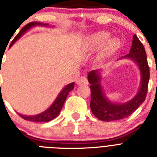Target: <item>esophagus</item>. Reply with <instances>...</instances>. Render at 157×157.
Masks as SVG:
<instances>
[{
  "label": "esophagus",
  "instance_id": "obj_1",
  "mask_svg": "<svg viewBox=\"0 0 157 157\" xmlns=\"http://www.w3.org/2000/svg\"><path fill=\"white\" fill-rule=\"evenodd\" d=\"M76 84L78 86H86V85H88V81L85 76H80L78 80L76 81Z\"/></svg>",
  "mask_w": 157,
  "mask_h": 157
}]
</instances>
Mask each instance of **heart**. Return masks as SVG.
Listing matches in <instances>:
<instances>
[{
	"instance_id": "1",
	"label": "heart",
	"mask_w": 157,
	"mask_h": 157,
	"mask_svg": "<svg viewBox=\"0 0 157 157\" xmlns=\"http://www.w3.org/2000/svg\"><path fill=\"white\" fill-rule=\"evenodd\" d=\"M109 33L106 32H99L95 34H94L90 37V45L91 48L95 49V48L100 47L103 45L109 38ZM120 42L117 39H111L107 42L105 45L104 50H103V54L104 55H108L112 54L119 47Z\"/></svg>"
}]
</instances>
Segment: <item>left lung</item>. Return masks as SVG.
Listing matches in <instances>:
<instances>
[{
  "mask_svg": "<svg viewBox=\"0 0 157 157\" xmlns=\"http://www.w3.org/2000/svg\"><path fill=\"white\" fill-rule=\"evenodd\" d=\"M135 61L141 71V86L137 95L125 103H113L110 102L103 92L100 84V76L97 70L89 72L88 81L90 84V109L98 119L103 121H112L126 118L144 103L146 98L150 77L147 59L144 45L136 35L133 36V42L129 54L125 55Z\"/></svg>",
  "mask_w": 157,
  "mask_h": 157,
  "instance_id": "8db88e82",
  "label": "left lung"
}]
</instances>
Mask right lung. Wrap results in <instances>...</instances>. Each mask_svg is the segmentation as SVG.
<instances>
[{
	"instance_id": "obj_1",
	"label": "right lung",
	"mask_w": 157,
	"mask_h": 157,
	"mask_svg": "<svg viewBox=\"0 0 157 157\" xmlns=\"http://www.w3.org/2000/svg\"><path fill=\"white\" fill-rule=\"evenodd\" d=\"M36 25H47V24H41L40 23H36V22H32V23H28L27 25L24 26L22 29L20 30V32L16 35V36L13 38V40H12L10 45H13V43L15 42L16 40H18V38L20 37L21 36L23 35V33H25L26 31H28L29 28H31L33 26ZM74 88V83H71L67 85V86H65L63 90L60 92V94H59V96L57 97V98L55 99V101L54 102L51 107L50 108H48L46 111H45L42 113H40L39 115H36V116H32V117H28V116H23V115H20L22 118H23L26 121H30L33 122H47L50 121L51 120L54 119L55 117H58V115L59 114V112L61 111L62 107L63 106L64 102L66 100L67 96L68 94V93L70 91H71Z\"/></svg>"
}]
</instances>
